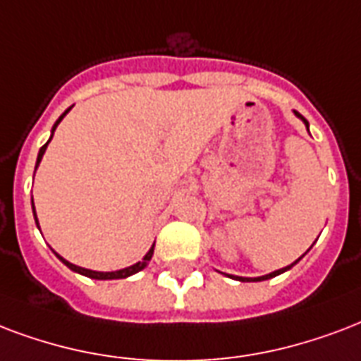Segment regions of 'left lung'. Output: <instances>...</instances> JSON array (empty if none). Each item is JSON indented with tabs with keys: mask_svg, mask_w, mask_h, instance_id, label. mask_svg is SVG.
Wrapping results in <instances>:
<instances>
[{
	"mask_svg": "<svg viewBox=\"0 0 361 361\" xmlns=\"http://www.w3.org/2000/svg\"><path fill=\"white\" fill-rule=\"evenodd\" d=\"M293 114H295L297 117H299V119H301L302 123H305V125H307V128H309V123H307V119H305V117H302L301 114H297V111H293ZM301 257H302V255H301ZM301 257H299V259H301ZM299 259H297V261H299ZM297 261H295V263H297ZM295 263H291V265L284 267V269H279V271L271 272V274H265V276H257V279H244V276H231V279H236V280H240V282H247V280H250V282H261V280H269V279H272V276H279V274H282V272L290 271L291 267L295 265Z\"/></svg>",
	"mask_w": 361,
	"mask_h": 361,
	"instance_id": "left-lung-1",
	"label": "left lung"
}]
</instances>
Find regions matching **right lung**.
Wrapping results in <instances>:
<instances>
[{
  "label": "right lung",
  "instance_id": "add662e5",
  "mask_svg": "<svg viewBox=\"0 0 361 361\" xmlns=\"http://www.w3.org/2000/svg\"><path fill=\"white\" fill-rule=\"evenodd\" d=\"M70 109H71V107H70ZM70 109H66L64 114L60 115V119L56 121V123H54V126H52V130H51L52 134H54V130H56V126L60 125V121L64 119ZM52 134H51V140H52ZM51 140H49V142H51ZM49 142H47V144L43 145V147H41V149H39V155H37V162H35V170H37L41 159H43V155H45V149H47V145H49ZM32 204H34V199H32ZM32 208H34L35 224H37V227H39V221H37V216H35V206H32ZM153 247H155V244H153L149 252L145 254L144 261H137V263H134V265L126 267V269H121V271H114V272H98V271H90V269H82V267L73 265V263H70V261H66L64 257H60V255L56 254V252H54V254H56V257H59V259L62 261V263H64V265L68 267V269H71V271H73V272H79V274H82V276H89V279H94V280H117V279H126V276H132V274H136V272L142 271L144 267H147V263H149L151 257H153Z\"/></svg>",
  "mask_w": 361,
  "mask_h": 361
}]
</instances>
